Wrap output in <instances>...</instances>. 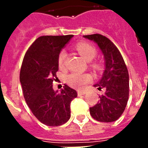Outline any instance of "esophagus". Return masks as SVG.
Here are the masks:
<instances>
[{
	"instance_id": "34e87169",
	"label": "esophagus",
	"mask_w": 148,
	"mask_h": 148,
	"mask_svg": "<svg viewBox=\"0 0 148 148\" xmlns=\"http://www.w3.org/2000/svg\"><path fill=\"white\" fill-rule=\"evenodd\" d=\"M86 94V91L85 90H78L77 91V95H78V96H81V95H85Z\"/></svg>"
}]
</instances>
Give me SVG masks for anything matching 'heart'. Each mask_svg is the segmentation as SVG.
Returning a JSON list of instances; mask_svg holds the SVG:
<instances>
[{
    "mask_svg": "<svg viewBox=\"0 0 148 148\" xmlns=\"http://www.w3.org/2000/svg\"><path fill=\"white\" fill-rule=\"evenodd\" d=\"M76 49L79 54L87 61L93 60L96 55V50L92 45L88 43L81 42L76 45ZM67 58V53L65 51H62L58 56V64L60 67L64 66L65 60ZM91 80V76L89 74H81L74 72L67 75V82L74 88H80L83 87L86 83Z\"/></svg>",
    "mask_w": 148,
    "mask_h": 148,
    "instance_id": "1",
    "label": "heart"
}]
</instances>
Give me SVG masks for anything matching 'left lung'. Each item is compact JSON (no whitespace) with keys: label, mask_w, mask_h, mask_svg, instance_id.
Wrapping results in <instances>:
<instances>
[{"label":"left lung","mask_w":148,"mask_h":148,"mask_svg":"<svg viewBox=\"0 0 148 148\" xmlns=\"http://www.w3.org/2000/svg\"><path fill=\"white\" fill-rule=\"evenodd\" d=\"M84 38L96 43L104 58V71L101 80L94 87L98 90L103 88L105 92L99 96L97 104L90 108V114L98 121H115L121 116L128 101L127 68L120 51L108 38L98 34Z\"/></svg>","instance_id":"left-lung-1"}]
</instances>
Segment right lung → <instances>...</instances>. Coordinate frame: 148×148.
<instances>
[{"instance_id": "1", "label": "right lung", "mask_w": 148, "mask_h": 148, "mask_svg": "<svg viewBox=\"0 0 148 148\" xmlns=\"http://www.w3.org/2000/svg\"><path fill=\"white\" fill-rule=\"evenodd\" d=\"M73 35L42 36L29 47L20 73L24 97L34 115L45 125L59 126L71 117L70 104L77 94L65 84L53 90L58 56Z\"/></svg>"}]
</instances>
